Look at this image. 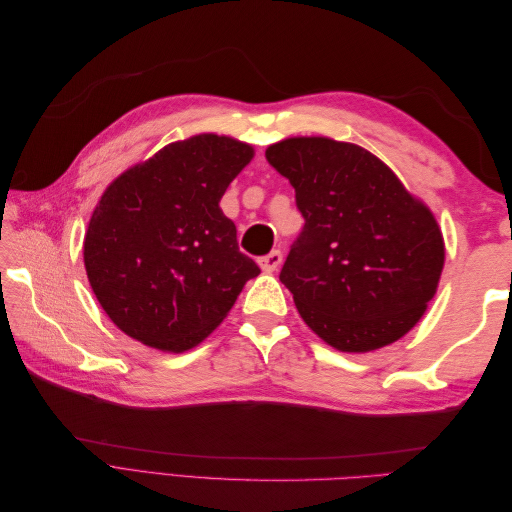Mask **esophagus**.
<instances>
[{
    "instance_id": "esophagus-1",
    "label": "esophagus",
    "mask_w": 512,
    "mask_h": 512,
    "mask_svg": "<svg viewBox=\"0 0 512 512\" xmlns=\"http://www.w3.org/2000/svg\"><path fill=\"white\" fill-rule=\"evenodd\" d=\"M282 260H284L282 252L280 250H273L267 256H260L258 258V265H260V269L265 271V273H273V271H277V267L282 265Z\"/></svg>"
}]
</instances>
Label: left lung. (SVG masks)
<instances>
[{
  "instance_id": "left-lung-1",
  "label": "left lung",
  "mask_w": 512,
  "mask_h": 512,
  "mask_svg": "<svg viewBox=\"0 0 512 512\" xmlns=\"http://www.w3.org/2000/svg\"><path fill=\"white\" fill-rule=\"evenodd\" d=\"M265 158L290 181L305 220L280 280L307 327L342 352L404 337L425 314L444 267L431 211L363 147L288 138Z\"/></svg>"
}]
</instances>
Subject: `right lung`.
I'll return each instance as SVG.
<instances>
[{
  "instance_id": "1",
  "label": "right lung",
  "mask_w": 512,
  "mask_h": 512,
  "mask_svg": "<svg viewBox=\"0 0 512 512\" xmlns=\"http://www.w3.org/2000/svg\"><path fill=\"white\" fill-rule=\"evenodd\" d=\"M250 145L200 134L164 147L104 192L85 235V269L117 327L151 348L183 352L218 327L260 273L239 252L220 200Z\"/></svg>"
}]
</instances>
